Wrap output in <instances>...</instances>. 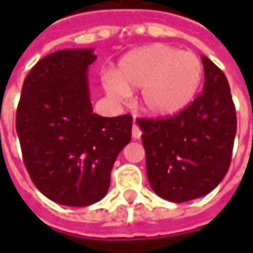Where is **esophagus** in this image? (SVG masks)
I'll return each mask as SVG.
<instances>
[{"label":"esophagus","instance_id":"34e87169","mask_svg":"<svg viewBox=\"0 0 253 253\" xmlns=\"http://www.w3.org/2000/svg\"><path fill=\"white\" fill-rule=\"evenodd\" d=\"M131 134H132V138H134V139H139V138H141V135H142V131H141V128H139V127H138L135 123L132 125Z\"/></svg>","mask_w":253,"mask_h":253}]
</instances>
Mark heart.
I'll return each mask as SVG.
<instances>
[{"mask_svg":"<svg viewBox=\"0 0 253 253\" xmlns=\"http://www.w3.org/2000/svg\"><path fill=\"white\" fill-rule=\"evenodd\" d=\"M202 78L203 65L195 54L154 43L127 52L116 72L105 77L104 89L115 100L127 99L131 90L142 89L141 108L156 118H168L194 101Z\"/></svg>","mask_w":253,"mask_h":253,"instance_id":"b5f03b06","label":"heart"}]
</instances>
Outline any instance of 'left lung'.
<instances>
[{
	"mask_svg": "<svg viewBox=\"0 0 253 253\" xmlns=\"http://www.w3.org/2000/svg\"><path fill=\"white\" fill-rule=\"evenodd\" d=\"M203 92L180 114L138 119L152 190L175 203L209 194L230 165L237 119L225 74L205 55Z\"/></svg>",
	"mask_w": 253,
	"mask_h": 253,
	"instance_id": "1",
	"label": "left lung"
}]
</instances>
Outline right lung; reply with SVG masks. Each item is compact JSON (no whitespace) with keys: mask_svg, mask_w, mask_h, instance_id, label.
Segmentation results:
<instances>
[{"mask_svg":"<svg viewBox=\"0 0 253 253\" xmlns=\"http://www.w3.org/2000/svg\"><path fill=\"white\" fill-rule=\"evenodd\" d=\"M96 58L93 48H66L41 59L25 78L16 114L31 179L65 206L103 199L116 157L131 139V116L93 112L88 67Z\"/></svg>","mask_w":253,"mask_h":253,"instance_id":"1","label":"right lung"}]
</instances>
